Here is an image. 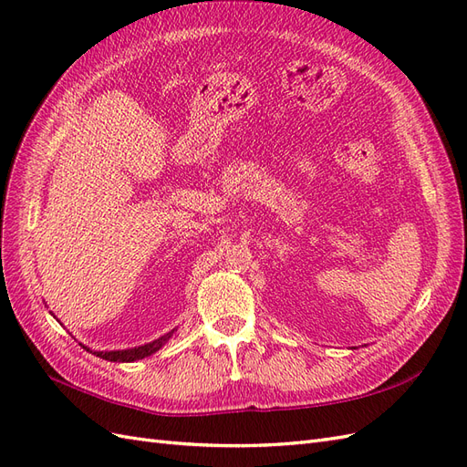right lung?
Instances as JSON below:
<instances>
[{"instance_id":"1","label":"right lung","mask_w":467,"mask_h":467,"mask_svg":"<svg viewBox=\"0 0 467 467\" xmlns=\"http://www.w3.org/2000/svg\"><path fill=\"white\" fill-rule=\"evenodd\" d=\"M175 333V329L173 331H169L167 335H163V337H160V338H155V341H151V343H148V345H142V347H134V348H126V350H93V355H97L99 358H105V360H110V362H134V360H142V358H146V357H150V355H153L155 350H160L169 338H171V335ZM83 348H88V347H83ZM89 350V348H88Z\"/></svg>"}]
</instances>
